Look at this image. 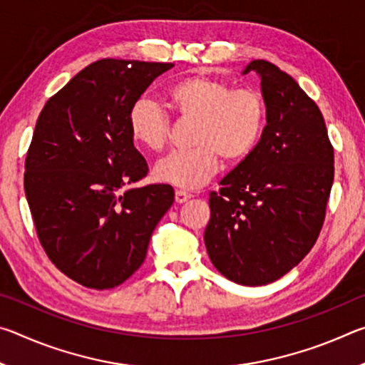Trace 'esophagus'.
<instances>
[{
  "label": "esophagus",
  "mask_w": 365,
  "mask_h": 365,
  "mask_svg": "<svg viewBox=\"0 0 365 365\" xmlns=\"http://www.w3.org/2000/svg\"><path fill=\"white\" fill-rule=\"evenodd\" d=\"M190 197H191V195L187 193V191H182V190L175 191V202H178V205H183V202H187Z\"/></svg>",
  "instance_id": "esophagus-1"
}]
</instances>
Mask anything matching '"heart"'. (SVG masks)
Wrapping results in <instances>:
<instances>
[{"instance_id":"1","label":"heart","mask_w":365,"mask_h":365,"mask_svg":"<svg viewBox=\"0 0 365 365\" xmlns=\"http://www.w3.org/2000/svg\"><path fill=\"white\" fill-rule=\"evenodd\" d=\"M169 96L178 115L196 122L195 150L172 153L154 168L158 180L178 188L196 190L207 183L225 163L248 158L261 140L267 106L255 88H237L206 76L178 80L169 88ZM132 137L148 150L159 151L170 140V117L156 101L140 98L128 113Z\"/></svg>"}]
</instances>
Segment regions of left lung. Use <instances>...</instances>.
Wrapping results in <instances>:
<instances>
[{"label":"left lung","mask_w":365,"mask_h":365,"mask_svg":"<svg viewBox=\"0 0 365 365\" xmlns=\"http://www.w3.org/2000/svg\"><path fill=\"white\" fill-rule=\"evenodd\" d=\"M261 76L267 125L257 146L209 193L205 243L228 280L267 285L296 267L316 245L325 220L335 165L317 104L269 61Z\"/></svg>","instance_id":"8db88e82"}]
</instances>
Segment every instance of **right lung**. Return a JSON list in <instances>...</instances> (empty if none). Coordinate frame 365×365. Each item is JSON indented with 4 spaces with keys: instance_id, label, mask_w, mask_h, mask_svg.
<instances>
[{
    "instance_id": "1",
    "label": "right lung",
    "mask_w": 365,
    "mask_h": 365,
    "mask_svg": "<svg viewBox=\"0 0 365 365\" xmlns=\"http://www.w3.org/2000/svg\"><path fill=\"white\" fill-rule=\"evenodd\" d=\"M172 67L100 59L49 98L36 120L24 174L35 230L49 261L86 288L130 279L174 202L170 185L123 190L148 174L128 113Z\"/></svg>"
}]
</instances>
